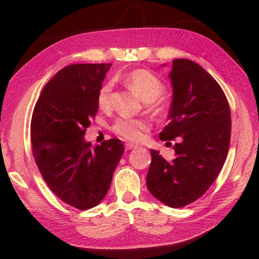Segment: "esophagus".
<instances>
[{
	"label": "esophagus",
	"mask_w": 259,
	"mask_h": 259,
	"mask_svg": "<svg viewBox=\"0 0 259 259\" xmlns=\"http://www.w3.org/2000/svg\"><path fill=\"white\" fill-rule=\"evenodd\" d=\"M124 147H125V150H126V151H130V150H134V148H136L137 146L134 145V144H130V143H128V144H125Z\"/></svg>",
	"instance_id": "obj_1"
}]
</instances>
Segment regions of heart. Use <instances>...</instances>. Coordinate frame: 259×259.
Returning a JSON list of instances; mask_svg holds the SVG:
<instances>
[{"label":"heart","mask_w":259,"mask_h":259,"mask_svg":"<svg viewBox=\"0 0 259 259\" xmlns=\"http://www.w3.org/2000/svg\"><path fill=\"white\" fill-rule=\"evenodd\" d=\"M125 84L134 90L144 102L147 103L148 109L159 113L162 111L161 96L164 94V84L160 78L146 69H135L123 77ZM114 82L106 81L99 88L97 102L100 108L107 109L112 104V93ZM150 128V123L145 119H128L119 117L114 121L112 131L117 137L128 142H138L143 133Z\"/></svg>","instance_id":"obj_1"}]
</instances>
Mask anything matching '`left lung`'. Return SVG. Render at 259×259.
Listing matches in <instances>:
<instances>
[{
  "instance_id": "left-lung-1",
  "label": "left lung",
  "mask_w": 259,
  "mask_h": 259,
  "mask_svg": "<svg viewBox=\"0 0 259 259\" xmlns=\"http://www.w3.org/2000/svg\"><path fill=\"white\" fill-rule=\"evenodd\" d=\"M169 77L170 122L159 136L179 142L172 160L151 150L146 185L162 203L182 208L201 198L221 172L230 147L231 111L221 85L194 61L172 60Z\"/></svg>"
}]
</instances>
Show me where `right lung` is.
<instances>
[{
	"instance_id": "1",
	"label": "right lung",
	"mask_w": 259,
	"mask_h": 259,
	"mask_svg": "<svg viewBox=\"0 0 259 259\" xmlns=\"http://www.w3.org/2000/svg\"><path fill=\"white\" fill-rule=\"evenodd\" d=\"M112 64H73L43 88L30 138L34 160L50 190L76 209L100 203L124 152L120 139L93 147L83 136L98 112L97 96Z\"/></svg>"
}]
</instances>
